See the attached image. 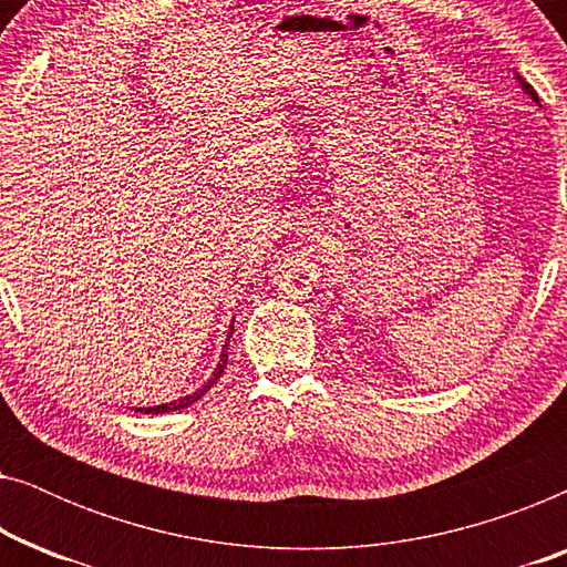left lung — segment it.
<instances>
[{
	"label": "left lung",
	"mask_w": 567,
	"mask_h": 567,
	"mask_svg": "<svg viewBox=\"0 0 567 567\" xmlns=\"http://www.w3.org/2000/svg\"><path fill=\"white\" fill-rule=\"evenodd\" d=\"M518 80H522V76H518ZM522 87L526 90V92H529V95L534 97V103H539V97H537V92H534L532 87H529V84H526V82H522Z\"/></svg>",
	"instance_id": "left-lung-1"
}]
</instances>
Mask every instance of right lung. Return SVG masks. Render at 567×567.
<instances>
[{"instance_id": "obj_1", "label": "right lung", "mask_w": 567, "mask_h": 567, "mask_svg": "<svg viewBox=\"0 0 567 567\" xmlns=\"http://www.w3.org/2000/svg\"><path fill=\"white\" fill-rule=\"evenodd\" d=\"M229 330H235V328H229ZM231 336V332H229ZM224 369H227V346H224V351H221V361H219V367H216V371H214V377L208 379V382L200 386L198 392H193V394H188V398H181L177 402H169V405H154V408H136V413H146V415H157V413H169V410H183V408H188V405H193V402L196 400H200L204 398V394L212 390V386L219 382V377L224 374Z\"/></svg>"}]
</instances>
